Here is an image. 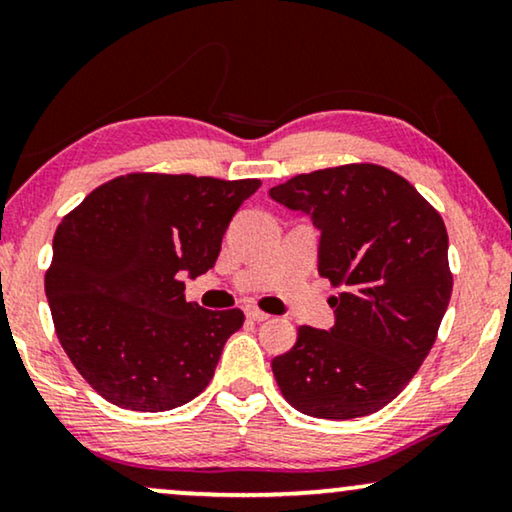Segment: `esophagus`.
I'll return each mask as SVG.
<instances>
[{
	"label": "esophagus",
	"mask_w": 512,
	"mask_h": 512,
	"mask_svg": "<svg viewBox=\"0 0 512 512\" xmlns=\"http://www.w3.org/2000/svg\"><path fill=\"white\" fill-rule=\"evenodd\" d=\"M244 314H247V319H251V321H268L270 319V314H265L263 310H258V307H254V305L244 307Z\"/></svg>",
	"instance_id": "1"
}]
</instances>
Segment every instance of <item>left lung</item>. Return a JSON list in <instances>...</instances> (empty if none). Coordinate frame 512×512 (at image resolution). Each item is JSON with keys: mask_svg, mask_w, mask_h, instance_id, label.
I'll list each match as a JSON object with an SVG mask.
<instances>
[{"mask_svg": "<svg viewBox=\"0 0 512 512\" xmlns=\"http://www.w3.org/2000/svg\"><path fill=\"white\" fill-rule=\"evenodd\" d=\"M270 198L319 230V275L342 286L328 331L298 328L272 359L286 401L303 415L354 419L405 389L431 352L452 296L447 230L417 188L380 165L298 174Z\"/></svg>", "mask_w": 512, "mask_h": 512, "instance_id": "1", "label": "left lung"}]
</instances>
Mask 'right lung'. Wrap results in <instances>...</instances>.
I'll return each mask as SVG.
<instances>
[{"instance_id": "obj_1", "label": "right lung", "mask_w": 512, "mask_h": 512, "mask_svg": "<svg viewBox=\"0 0 512 512\" xmlns=\"http://www.w3.org/2000/svg\"><path fill=\"white\" fill-rule=\"evenodd\" d=\"M258 186L125 174L62 219L46 298L69 361L109 403L163 412L205 391L244 314L186 303L181 279L214 268L228 223Z\"/></svg>"}]
</instances>
